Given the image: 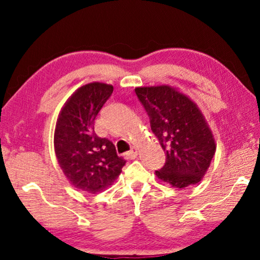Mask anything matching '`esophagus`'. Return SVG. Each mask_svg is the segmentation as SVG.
<instances>
[{"label":"esophagus","instance_id":"esophagus-1","mask_svg":"<svg viewBox=\"0 0 260 260\" xmlns=\"http://www.w3.org/2000/svg\"><path fill=\"white\" fill-rule=\"evenodd\" d=\"M137 154H138L137 148L133 147V148H131V150H130V151H127V152H126L125 156H126V158H129V159H134V158H136V157H137Z\"/></svg>","mask_w":260,"mask_h":260}]
</instances>
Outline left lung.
Returning <instances> with one entry per match:
<instances>
[{"label": "left lung", "instance_id": "left-lung-1", "mask_svg": "<svg viewBox=\"0 0 260 260\" xmlns=\"http://www.w3.org/2000/svg\"><path fill=\"white\" fill-rule=\"evenodd\" d=\"M135 92L166 154L165 166L156 170V176L176 188L200 182L216 147L198 105L168 85L136 87Z\"/></svg>", "mask_w": 260, "mask_h": 260}]
</instances>
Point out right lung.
Returning a JSON list of instances; mask_svg holds the SVG:
<instances>
[{
    "mask_svg": "<svg viewBox=\"0 0 260 260\" xmlns=\"http://www.w3.org/2000/svg\"><path fill=\"white\" fill-rule=\"evenodd\" d=\"M112 92V85L103 83L79 87L62 106L55 125L60 168L72 186L92 194L111 186L125 165L115 144L94 133L95 117Z\"/></svg>",
    "mask_w": 260,
    "mask_h": 260,
    "instance_id": "1",
    "label": "right lung"
}]
</instances>
